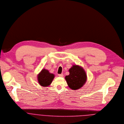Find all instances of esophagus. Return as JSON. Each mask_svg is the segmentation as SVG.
<instances>
[{"instance_id": "esophagus-1", "label": "esophagus", "mask_w": 124, "mask_h": 124, "mask_svg": "<svg viewBox=\"0 0 124 124\" xmlns=\"http://www.w3.org/2000/svg\"><path fill=\"white\" fill-rule=\"evenodd\" d=\"M58 76L60 77H62L63 76V74H59Z\"/></svg>"}]
</instances>
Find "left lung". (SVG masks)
Instances as JSON below:
<instances>
[{
  "label": "left lung",
  "instance_id": "8db88e82",
  "mask_svg": "<svg viewBox=\"0 0 124 124\" xmlns=\"http://www.w3.org/2000/svg\"><path fill=\"white\" fill-rule=\"evenodd\" d=\"M68 71L69 75L65 77L68 87L74 90L80 89L87 81L85 71L79 65H73Z\"/></svg>",
  "mask_w": 124,
  "mask_h": 124
}]
</instances>
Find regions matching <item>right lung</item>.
Returning a JSON list of instances; mask_svg holds the SVG:
<instances>
[{
    "label": "right lung",
    "mask_w": 124,
    "mask_h": 124,
    "mask_svg": "<svg viewBox=\"0 0 124 124\" xmlns=\"http://www.w3.org/2000/svg\"><path fill=\"white\" fill-rule=\"evenodd\" d=\"M54 78V74L51 73L45 68H43L37 75L38 83L40 86L43 87H48L50 85Z\"/></svg>",
    "instance_id": "right-lung-1"
}]
</instances>
